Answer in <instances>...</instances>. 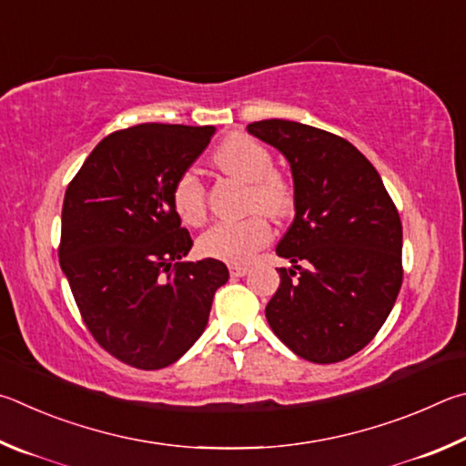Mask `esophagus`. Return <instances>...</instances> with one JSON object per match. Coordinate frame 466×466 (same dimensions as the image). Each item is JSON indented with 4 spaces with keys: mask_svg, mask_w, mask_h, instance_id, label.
<instances>
[{
    "mask_svg": "<svg viewBox=\"0 0 466 466\" xmlns=\"http://www.w3.org/2000/svg\"><path fill=\"white\" fill-rule=\"evenodd\" d=\"M228 272L235 279H241V276H246L249 272V266L248 264H228Z\"/></svg>",
    "mask_w": 466,
    "mask_h": 466,
    "instance_id": "34e87169",
    "label": "esophagus"
}]
</instances>
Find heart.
<instances>
[{
	"instance_id": "heart-1",
	"label": "heart",
	"mask_w": 466,
	"mask_h": 466,
	"mask_svg": "<svg viewBox=\"0 0 466 466\" xmlns=\"http://www.w3.org/2000/svg\"><path fill=\"white\" fill-rule=\"evenodd\" d=\"M215 166L228 176L248 182V207L282 217L290 208L292 192L287 179L274 171L272 153L248 135L235 133L218 147ZM171 204L187 225H202L207 218V190L196 169H184L171 184ZM266 215L254 212L239 220H220L202 235L198 246L204 256L225 262H246L272 238Z\"/></svg>"
}]
</instances>
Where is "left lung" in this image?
Wrapping results in <instances>:
<instances>
[{
	"label": "left lung",
	"mask_w": 466,
	"mask_h": 466,
	"mask_svg": "<svg viewBox=\"0 0 466 466\" xmlns=\"http://www.w3.org/2000/svg\"><path fill=\"white\" fill-rule=\"evenodd\" d=\"M248 133L289 159L295 182V220L276 248L292 268H280L266 319L305 360H346L377 336L401 289L399 212L346 138L280 118L251 122Z\"/></svg>",
	"instance_id": "obj_1"
}]
</instances>
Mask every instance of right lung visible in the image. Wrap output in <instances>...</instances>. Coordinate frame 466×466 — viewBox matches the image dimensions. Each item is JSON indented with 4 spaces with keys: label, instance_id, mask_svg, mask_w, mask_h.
Segmentation results:
<instances>
[{
    "label": "right lung",
    "instance_id": "right-lung-1",
    "mask_svg": "<svg viewBox=\"0 0 466 466\" xmlns=\"http://www.w3.org/2000/svg\"><path fill=\"white\" fill-rule=\"evenodd\" d=\"M215 127L147 122L108 135L65 192L59 264L89 333L141 370L182 358L228 280L218 259L182 262L192 248L171 204L174 179Z\"/></svg>",
    "mask_w": 466,
    "mask_h": 466
}]
</instances>
